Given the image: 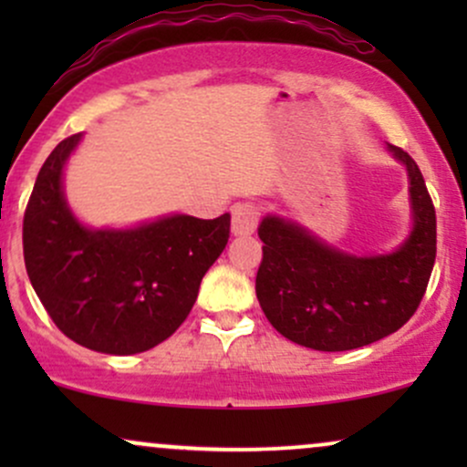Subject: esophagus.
I'll return each instance as SVG.
<instances>
[{
	"mask_svg": "<svg viewBox=\"0 0 467 467\" xmlns=\"http://www.w3.org/2000/svg\"><path fill=\"white\" fill-rule=\"evenodd\" d=\"M259 217H261V211L256 203L252 202L237 203V206L233 208V233L237 234V237L252 234L256 230V226H259Z\"/></svg>",
	"mask_w": 467,
	"mask_h": 467,
	"instance_id": "1",
	"label": "esophagus"
}]
</instances>
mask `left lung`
<instances>
[{
    "label": "left lung",
    "instance_id": "8db88e82",
    "mask_svg": "<svg viewBox=\"0 0 467 467\" xmlns=\"http://www.w3.org/2000/svg\"><path fill=\"white\" fill-rule=\"evenodd\" d=\"M412 230L390 254L356 256L276 215L264 217L256 298L281 336L316 351H349L395 334L420 307L437 254V217L426 182L404 149Z\"/></svg>",
    "mask_w": 467,
    "mask_h": 467
}]
</instances>
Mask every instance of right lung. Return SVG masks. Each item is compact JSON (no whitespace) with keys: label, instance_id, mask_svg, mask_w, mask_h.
I'll return each mask as SVG.
<instances>
[{"label":"right lung","instance_id":"1","mask_svg":"<svg viewBox=\"0 0 467 467\" xmlns=\"http://www.w3.org/2000/svg\"><path fill=\"white\" fill-rule=\"evenodd\" d=\"M80 133L47 155L24 215V261L46 312L69 340L131 356L173 336L230 237V215H171L130 230L78 223L63 166Z\"/></svg>","mask_w":467,"mask_h":467}]
</instances>
